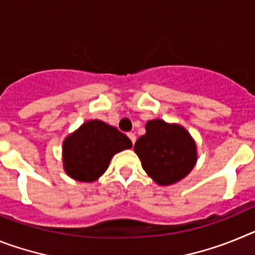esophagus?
I'll use <instances>...</instances> for the list:
<instances>
[{"label":"esophagus","instance_id":"obj_1","mask_svg":"<svg viewBox=\"0 0 255 255\" xmlns=\"http://www.w3.org/2000/svg\"><path fill=\"white\" fill-rule=\"evenodd\" d=\"M128 136H129V139L131 140V143L134 144L135 140H136V136H135L134 132H129V134H128Z\"/></svg>","mask_w":255,"mask_h":255}]
</instances>
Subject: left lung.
I'll return each mask as SVG.
<instances>
[{"label":"left lung","mask_w":255,"mask_h":255,"mask_svg":"<svg viewBox=\"0 0 255 255\" xmlns=\"http://www.w3.org/2000/svg\"><path fill=\"white\" fill-rule=\"evenodd\" d=\"M134 152L148 176L161 186H168L188 176L198 159L197 144L179 124L161 119L145 124V134L134 144Z\"/></svg>","instance_id":"1"}]
</instances>
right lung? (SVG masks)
Here are the masks:
<instances>
[{
	"mask_svg": "<svg viewBox=\"0 0 255 255\" xmlns=\"http://www.w3.org/2000/svg\"><path fill=\"white\" fill-rule=\"evenodd\" d=\"M125 134L101 120H89L69 134L62 144L65 172L80 182L100 179L116 153L131 148Z\"/></svg>",
	"mask_w": 255,
	"mask_h": 255,
	"instance_id": "obj_1",
	"label": "right lung"
}]
</instances>
